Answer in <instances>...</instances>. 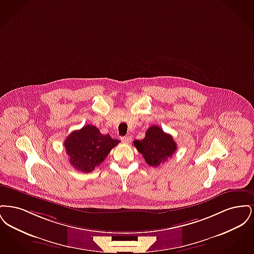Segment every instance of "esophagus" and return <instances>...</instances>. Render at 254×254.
I'll list each match as a JSON object with an SVG mask.
<instances>
[{"label": "esophagus", "instance_id": "1", "mask_svg": "<svg viewBox=\"0 0 254 254\" xmlns=\"http://www.w3.org/2000/svg\"><path fill=\"white\" fill-rule=\"evenodd\" d=\"M121 140L124 143L128 144V143L131 142V137L130 136H125V137H122Z\"/></svg>", "mask_w": 254, "mask_h": 254}]
</instances>
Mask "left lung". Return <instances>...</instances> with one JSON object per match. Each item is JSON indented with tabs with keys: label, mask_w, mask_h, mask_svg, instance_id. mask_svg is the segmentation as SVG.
<instances>
[{
	"label": "left lung",
	"mask_w": 254,
	"mask_h": 254,
	"mask_svg": "<svg viewBox=\"0 0 254 254\" xmlns=\"http://www.w3.org/2000/svg\"><path fill=\"white\" fill-rule=\"evenodd\" d=\"M133 145L143 154L146 164L151 167H159L171 157L177 145L170 134L164 132L158 126H152L145 131V138L135 140Z\"/></svg>",
	"instance_id": "1"
}]
</instances>
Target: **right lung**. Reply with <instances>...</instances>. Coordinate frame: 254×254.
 Listing matches in <instances>:
<instances>
[{"label": "right lung", "instance_id": "add662e5", "mask_svg": "<svg viewBox=\"0 0 254 254\" xmlns=\"http://www.w3.org/2000/svg\"><path fill=\"white\" fill-rule=\"evenodd\" d=\"M119 143V140L112 139L109 134L103 135L96 127L86 125L70 133L64 145L73 168L87 173L100 166Z\"/></svg>", "mask_w": 254, "mask_h": 254}]
</instances>
